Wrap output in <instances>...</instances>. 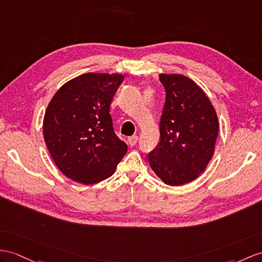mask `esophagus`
Returning <instances> with one entry per match:
<instances>
[{"mask_svg": "<svg viewBox=\"0 0 262 262\" xmlns=\"http://www.w3.org/2000/svg\"><path fill=\"white\" fill-rule=\"evenodd\" d=\"M138 140H139L138 136L129 137V138H127V143H129L131 146H133V145H136V143L138 142Z\"/></svg>", "mask_w": 262, "mask_h": 262, "instance_id": "34e87169", "label": "esophagus"}]
</instances>
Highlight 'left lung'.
<instances>
[{
  "instance_id": "obj_1",
  "label": "left lung",
  "mask_w": 262,
  "mask_h": 262,
  "mask_svg": "<svg viewBox=\"0 0 262 262\" xmlns=\"http://www.w3.org/2000/svg\"><path fill=\"white\" fill-rule=\"evenodd\" d=\"M165 104L160 143L149 153L153 172L168 186L195 180L214 153L219 121L205 91L183 74H160Z\"/></svg>"
}]
</instances>
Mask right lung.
<instances>
[{"mask_svg": "<svg viewBox=\"0 0 262 262\" xmlns=\"http://www.w3.org/2000/svg\"><path fill=\"white\" fill-rule=\"evenodd\" d=\"M123 79L120 73H84L51 99L43 119L44 141L69 179L86 186L103 181L126 153L110 116L111 100Z\"/></svg>", "mask_w": 262, "mask_h": 262, "instance_id": "add662e5", "label": "right lung"}]
</instances>
